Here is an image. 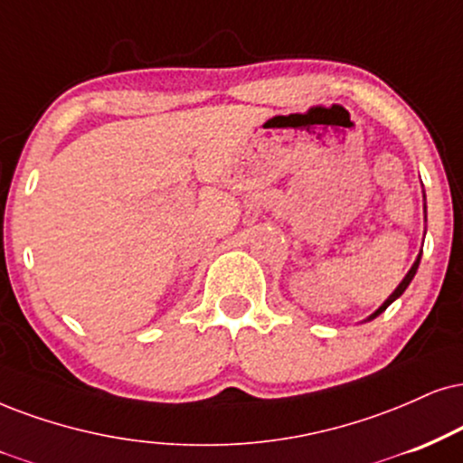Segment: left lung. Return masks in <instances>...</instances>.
Returning a JSON list of instances; mask_svg holds the SVG:
<instances>
[{
    "mask_svg": "<svg viewBox=\"0 0 463 463\" xmlns=\"http://www.w3.org/2000/svg\"><path fill=\"white\" fill-rule=\"evenodd\" d=\"M423 199H425V191H423ZM425 221H427V205H425ZM420 255H423V250H420V253L416 255V260H414L412 268H410V270H408V275L402 279V283L397 285V288H395V292H392V294L389 296V298H386L384 302H382V305L378 307V309H375L373 313H371V316H369L367 319H364V322H371V319H375V317H378L380 313H384V311H386V307L392 305V302H395V300L399 298V296H402L403 292H406V289H408V285L412 283V279H414V275H416V270H419V264H420Z\"/></svg>",
    "mask_w": 463,
    "mask_h": 463,
    "instance_id": "1",
    "label": "left lung"
}]
</instances>
